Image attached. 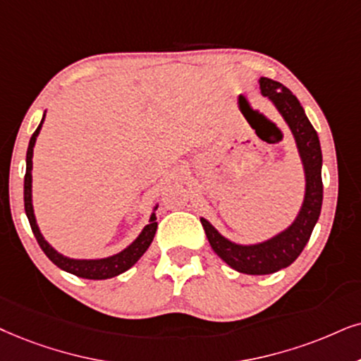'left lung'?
<instances>
[{"label": "left lung", "instance_id": "8db88e82", "mask_svg": "<svg viewBox=\"0 0 361 361\" xmlns=\"http://www.w3.org/2000/svg\"><path fill=\"white\" fill-rule=\"evenodd\" d=\"M258 83L263 97H267L275 104L278 113L283 116L293 135L305 171V196L302 208L293 223L262 243H235V241L225 238L208 220L200 218L213 252L228 267L245 273V275H270V273L290 267L303 252L305 245L308 243L313 228L320 218L323 202V158L320 140L305 115L303 106L300 104L298 98L278 81L262 76Z\"/></svg>", "mask_w": 361, "mask_h": 361}]
</instances>
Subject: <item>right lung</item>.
<instances>
[{
  "label": "right lung",
  "mask_w": 361,
  "mask_h": 361,
  "mask_svg": "<svg viewBox=\"0 0 361 361\" xmlns=\"http://www.w3.org/2000/svg\"><path fill=\"white\" fill-rule=\"evenodd\" d=\"M47 113V111H44ZM43 120H41L39 126L36 128V131L31 136L28 152H26V175H25V212L26 216H28L31 230H33V235L38 245L41 246L44 255L51 259V262L56 264L58 268H61L63 271L71 273V275H76L80 278H86V280H108V278L118 276L126 270H130L133 264L138 262V259L143 257L145 252L149 248L152 241L154 238V233H157V212L158 204L153 208L152 216H149V223L141 230V233L136 236L133 243H130L125 250H121L120 253L111 255V257L106 258H98V259H78V258H70L61 255L56 250L53 248L51 245L44 240V236L41 235L38 223H36L35 218V209H33V195H31V183H33V175H31V170H33V148L36 143V138H38L41 126H43Z\"/></svg>",
  "instance_id": "1"
}]
</instances>
